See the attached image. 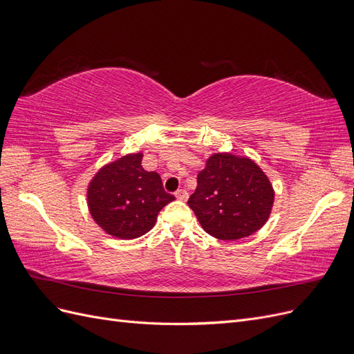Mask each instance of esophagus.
Returning <instances> with one entry per match:
<instances>
[{"instance_id": "obj_1", "label": "esophagus", "mask_w": 354, "mask_h": 354, "mask_svg": "<svg viewBox=\"0 0 354 354\" xmlns=\"http://www.w3.org/2000/svg\"><path fill=\"white\" fill-rule=\"evenodd\" d=\"M187 190H185V189H178L177 192H176V198L178 199V201H186L187 199Z\"/></svg>"}]
</instances>
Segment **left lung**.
I'll return each instance as SVG.
<instances>
[{
  "mask_svg": "<svg viewBox=\"0 0 354 354\" xmlns=\"http://www.w3.org/2000/svg\"><path fill=\"white\" fill-rule=\"evenodd\" d=\"M273 199L270 181L254 160L216 153L198 174V187L187 203L208 234L236 241L264 226Z\"/></svg>",
  "mask_w": 354,
  "mask_h": 354,
  "instance_id": "1",
  "label": "left lung"
}]
</instances>
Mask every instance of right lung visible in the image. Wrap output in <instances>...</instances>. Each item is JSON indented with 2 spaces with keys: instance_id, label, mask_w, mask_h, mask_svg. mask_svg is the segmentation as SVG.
<instances>
[{
  "instance_id": "1",
  "label": "right lung",
  "mask_w": 354,
  "mask_h": 354,
  "mask_svg": "<svg viewBox=\"0 0 354 354\" xmlns=\"http://www.w3.org/2000/svg\"><path fill=\"white\" fill-rule=\"evenodd\" d=\"M142 153H130L103 167L88 186L91 217L120 239H134L155 226L159 211L176 198L160 176L142 167Z\"/></svg>"
}]
</instances>
